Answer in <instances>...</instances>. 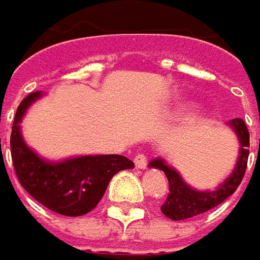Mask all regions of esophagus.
Masks as SVG:
<instances>
[{
	"label": "esophagus",
	"instance_id": "1",
	"mask_svg": "<svg viewBox=\"0 0 260 260\" xmlns=\"http://www.w3.org/2000/svg\"><path fill=\"white\" fill-rule=\"evenodd\" d=\"M134 162H135V167H137V168H141V170L145 168L148 164L147 155H145V154H138L137 157L134 158Z\"/></svg>",
	"mask_w": 260,
	"mask_h": 260
}]
</instances>
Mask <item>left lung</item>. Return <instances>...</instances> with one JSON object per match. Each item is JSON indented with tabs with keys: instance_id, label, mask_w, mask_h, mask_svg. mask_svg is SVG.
Returning <instances> with one entry per match:
<instances>
[{
	"instance_id": "8db88e82",
	"label": "left lung",
	"mask_w": 260,
	"mask_h": 260,
	"mask_svg": "<svg viewBox=\"0 0 260 260\" xmlns=\"http://www.w3.org/2000/svg\"><path fill=\"white\" fill-rule=\"evenodd\" d=\"M232 129L236 132L239 144H240V154L237 164L233 173L229 175L228 180H224L219 187L213 191H199L192 187L187 185L181 178V175L175 171L174 168L167 166L164 159L157 158L149 162L151 168H158L164 171L170 184V192L168 197L161 206V211L171 220H184L199 216L202 213L211 210L213 207L219 206L229 196L236 191L239 184L242 183V178L246 173L247 157H249V131L243 119L236 118L229 122Z\"/></svg>"
}]
</instances>
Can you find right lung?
<instances>
[{"instance_id":"1","label":"right lung","mask_w":260,"mask_h":260,"mask_svg":"<svg viewBox=\"0 0 260 260\" xmlns=\"http://www.w3.org/2000/svg\"><path fill=\"white\" fill-rule=\"evenodd\" d=\"M41 96L32 92L17 108L11 131V157L15 174L25 191L49 210L77 217L93 210L101 202L113 175L134 168L122 155H85L50 162L24 142L20 122L32 102Z\"/></svg>"}]
</instances>
